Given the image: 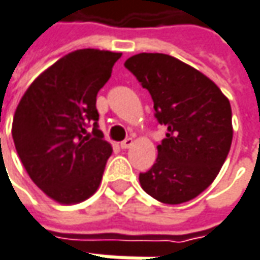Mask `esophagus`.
I'll return each mask as SVG.
<instances>
[{"mask_svg":"<svg viewBox=\"0 0 260 260\" xmlns=\"http://www.w3.org/2000/svg\"><path fill=\"white\" fill-rule=\"evenodd\" d=\"M133 143H135V140H133L132 137H127L124 142H121V143H120V146H121V149H128V147H132V146H133Z\"/></svg>","mask_w":260,"mask_h":260,"instance_id":"1","label":"esophagus"}]
</instances>
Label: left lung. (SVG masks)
Returning <instances> with one entry per match:
<instances>
[{
  "instance_id": "1",
  "label": "left lung",
  "mask_w": 260,
  "mask_h": 260,
  "mask_svg": "<svg viewBox=\"0 0 260 260\" xmlns=\"http://www.w3.org/2000/svg\"><path fill=\"white\" fill-rule=\"evenodd\" d=\"M124 66L153 100L156 118L168 128L143 188L164 204L194 200L213 184L229 155L233 125L230 101L214 82L174 56L139 53Z\"/></svg>"
}]
</instances>
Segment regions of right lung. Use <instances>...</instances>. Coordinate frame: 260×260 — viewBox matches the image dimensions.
I'll list each match as a JSON object with an SVG mask.
<instances>
[{"label":"right lung","instance_id":"1","mask_svg":"<svg viewBox=\"0 0 260 260\" xmlns=\"http://www.w3.org/2000/svg\"><path fill=\"white\" fill-rule=\"evenodd\" d=\"M120 57L98 49L71 52L37 76L17 105L15 150L31 181L59 204L82 203L101 184L113 147L96 128L95 104Z\"/></svg>","mask_w":260,"mask_h":260}]
</instances>
